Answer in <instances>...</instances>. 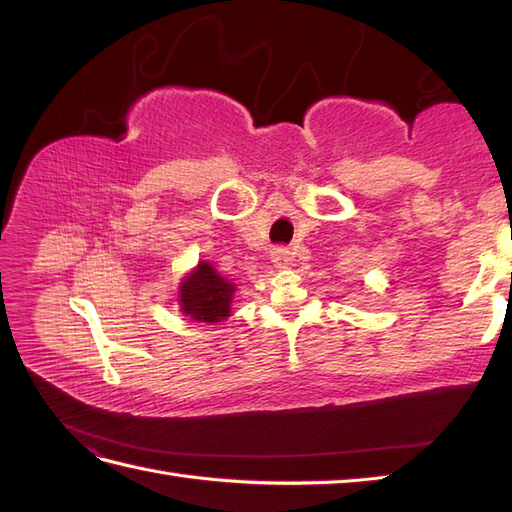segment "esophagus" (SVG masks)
I'll return each instance as SVG.
<instances>
[{"label": "esophagus", "mask_w": 512, "mask_h": 512, "mask_svg": "<svg viewBox=\"0 0 512 512\" xmlns=\"http://www.w3.org/2000/svg\"><path fill=\"white\" fill-rule=\"evenodd\" d=\"M290 260H292V256L286 247H277V250L271 252V262L275 269H286L290 265Z\"/></svg>", "instance_id": "34e87169"}]
</instances>
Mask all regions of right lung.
<instances>
[{
	"mask_svg": "<svg viewBox=\"0 0 512 512\" xmlns=\"http://www.w3.org/2000/svg\"><path fill=\"white\" fill-rule=\"evenodd\" d=\"M237 284L220 275L211 262L198 260V265L183 275L177 290V303L181 312L194 322L215 324L230 316L232 297Z\"/></svg>",
	"mask_w": 512,
	"mask_h": 512,
	"instance_id": "1",
	"label": "right lung"
}]
</instances>
